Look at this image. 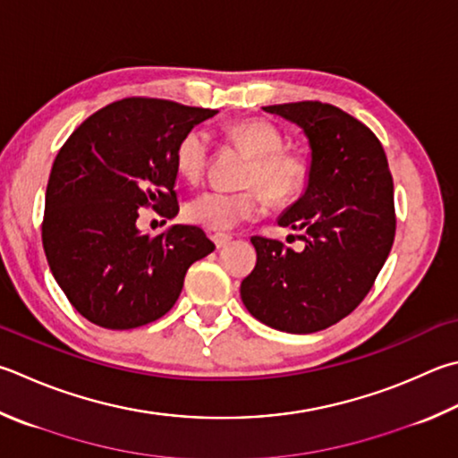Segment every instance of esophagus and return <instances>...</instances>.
Listing matches in <instances>:
<instances>
[{
	"instance_id": "1",
	"label": "esophagus",
	"mask_w": 458,
	"mask_h": 458,
	"mask_svg": "<svg viewBox=\"0 0 458 458\" xmlns=\"http://www.w3.org/2000/svg\"><path fill=\"white\" fill-rule=\"evenodd\" d=\"M230 240H232V236H228V234H212V242L216 248H218V250L226 244H230Z\"/></svg>"
}]
</instances>
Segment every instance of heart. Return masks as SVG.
I'll return each mask as SVG.
<instances>
[{
	"label": "heart",
	"mask_w": 458,
	"mask_h": 458,
	"mask_svg": "<svg viewBox=\"0 0 458 458\" xmlns=\"http://www.w3.org/2000/svg\"><path fill=\"white\" fill-rule=\"evenodd\" d=\"M232 142L252 157L242 192L204 190L184 208L188 222L206 230L226 232L246 220H256L266 210V194L274 202L294 198L309 178V160L298 149L284 148V136L266 120H242L224 128ZM210 160V138L204 130H188L174 148V165L182 178L198 182Z\"/></svg>",
	"instance_id": "heart-1"
}]
</instances>
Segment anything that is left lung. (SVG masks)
<instances>
[{
  "label": "left lung",
  "instance_id": "left-lung-1",
  "mask_svg": "<svg viewBox=\"0 0 458 458\" xmlns=\"http://www.w3.org/2000/svg\"><path fill=\"white\" fill-rule=\"evenodd\" d=\"M264 110L298 123L312 149L309 188L278 220L304 232V250L252 236L256 266L240 296L268 327L310 335L351 314L385 266L396 232L393 176L380 140L340 107L310 99Z\"/></svg>",
  "mask_w": 458,
  "mask_h": 458
}]
</instances>
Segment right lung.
<instances>
[{"mask_svg": "<svg viewBox=\"0 0 458 458\" xmlns=\"http://www.w3.org/2000/svg\"><path fill=\"white\" fill-rule=\"evenodd\" d=\"M218 110L123 98L80 123L57 152L41 242L57 284L84 318L110 330L154 322L176 304L190 266L214 250L198 226L140 234V208L178 214L174 148Z\"/></svg>", "mask_w": 458, "mask_h": 458, "instance_id": "1", "label": "right lung"}]
</instances>
